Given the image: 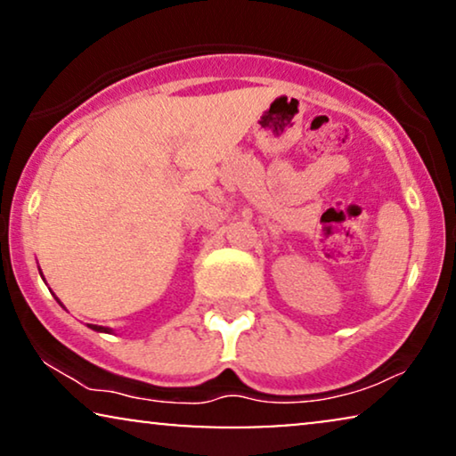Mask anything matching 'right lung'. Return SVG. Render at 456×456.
I'll list each match as a JSON object with an SVG mask.
<instances>
[{"instance_id":"1","label":"right lung","mask_w":456,"mask_h":456,"mask_svg":"<svg viewBox=\"0 0 456 456\" xmlns=\"http://www.w3.org/2000/svg\"><path fill=\"white\" fill-rule=\"evenodd\" d=\"M89 328L95 330V332H105V334L114 332V330H110V328H105V326H95V323H89Z\"/></svg>"}]
</instances>
